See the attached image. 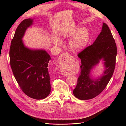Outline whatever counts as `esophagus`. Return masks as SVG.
<instances>
[{"label": "esophagus", "instance_id": "34e87169", "mask_svg": "<svg viewBox=\"0 0 126 126\" xmlns=\"http://www.w3.org/2000/svg\"><path fill=\"white\" fill-rule=\"evenodd\" d=\"M70 58V55L68 53H63L60 56L59 58V64L60 67L62 69V74L64 76H68L69 75L68 72L64 69V67L67 66L69 62Z\"/></svg>", "mask_w": 126, "mask_h": 126}]
</instances>
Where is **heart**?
<instances>
[{
	"mask_svg": "<svg viewBox=\"0 0 126 126\" xmlns=\"http://www.w3.org/2000/svg\"><path fill=\"white\" fill-rule=\"evenodd\" d=\"M76 33V30H73L70 32L63 33L62 35L63 37H72L74 36ZM89 39V33L88 30L86 28H83L76 33L70 40V47L72 50L77 51L80 50L83 47H85L88 43ZM54 43L56 45H60L61 41L57 38L54 39Z\"/></svg>",
	"mask_w": 126,
	"mask_h": 126,
	"instance_id": "heart-1",
	"label": "heart"
}]
</instances>
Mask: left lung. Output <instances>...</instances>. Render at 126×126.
Instances as JSON below:
<instances>
[{"mask_svg": "<svg viewBox=\"0 0 126 126\" xmlns=\"http://www.w3.org/2000/svg\"><path fill=\"white\" fill-rule=\"evenodd\" d=\"M115 39L108 25L103 23L102 30L94 43L78 54L81 59L80 73L73 91L79 99L86 100L97 96L105 89L115 70L117 56ZM103 59L105 70L101 78H90L91 69Z\"/></svg>", "mask_w": 126, "mask_h": 126, "instance_id": "obj_1", "label": "left lung"}]
</instances>
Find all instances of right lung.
Returning <instances> with one entry per match:
<instances>
[{
    "label": "right lung",
    "instance_id": "right-lung-1",
    "mask_svg": "<svg viewBox=\"0 0 126 126\" xmlns=\"http://www.w3.org/2000/svg\"><path fill=\"white\" fill-rule=\"evenodd\" d=\"M33 19H26L19 25L11 40L10 63L14 77L22 91L35 99H43L50 93L48 63L50 56L44 50H32L22 40Z\"/></svg>",
    "mask_w": 126,
    "mask_h": 126
}]
</instances>
